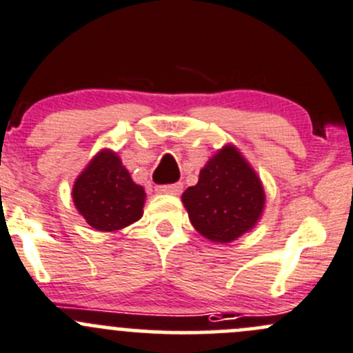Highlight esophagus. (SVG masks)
I'll return each instance as SVG.
<instances>
[{"mask_svg":"<svg viewBox=\"0 0 353 353\" xmlns=\"http://www.w3.org/2000/svg\"><path fill=\"white\" fill-rule=\"evenodd\" d=\"M157 193L162 194H179L183 191V183H174V184H162V186L155 188Z\"/></svg>","mask_w":353,"mask_h":353,"instance_id":"esophagus-1","label":"esophagus"}]
</instances>
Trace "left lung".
<instances>
[{
  "label": "left lung",
  "mask_w": 353,
  "mask_h": 353,
  "mask_svg": "<svg viewBox=\"0 0 353 353\" xmlns=\"http://www.w3.org/2000/svg\"><path fill=\"white\" fill-rule=\"evenodd\" d=\"M191 223L212 243H232L258 223L265 190L234 145H225L199 170L196 186L183 193Z\"/></svg>",
  "instance_id": "obj_1"
}]
</instances>
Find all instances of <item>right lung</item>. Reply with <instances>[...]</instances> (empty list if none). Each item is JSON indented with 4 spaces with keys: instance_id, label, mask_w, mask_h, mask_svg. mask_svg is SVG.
<instances>
[{
    "instance_id": "right-lung-1",
    "label": "right lung",
    "mask_w": 353,
    "mask_h": 353,
    "mask_svg": "<svg viewBox=\"0 0 353 353\" xmlns=\"http://www.w3.org/2000/svg\"><path fill=\"white\" fill-rule=\"evenodd\" d=\"M145 190L112 150L99 152L73 186V203L87 223L101 232H112L141 219Z\"/></svg>"
}]
</instances>
